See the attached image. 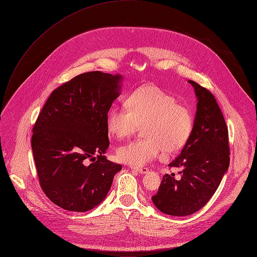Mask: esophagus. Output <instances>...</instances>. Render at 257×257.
Returning a JSON list of instances; mask_svg holds the SVG:
<instances>
[{
  "label": "esophagus",
  "mask_w": 257,
  "mask_h": 257,
  "mask_svg": "<svg viewBox=\"0 0 257 257\" xmlns=\"http://www.w3.org/2000/svg\"><path fill=\"white\" fill-rule=\"evenodd\" d=\"M131 169L136 170V172L139 173L140 175H145V174L148 173V168L147 167H134V166H131Z\"/></svg>",
  "instance_id": "34e87169"
}]
</instances>
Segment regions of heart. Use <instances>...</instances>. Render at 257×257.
<instances>
[{"instance_id": "b5f03b06", "label": "heart", "mask_w": 257, "mask_h": 257, "mask_svg": "<svg viewBox=\"0 0 257 257\" xmlns=\"http://www.w3.org/2000/svg\"><path fill=\"white\" fill-rule=\"evenodd\" d=\"M126 106L127 109L117 106L109 109L108 131L122 139L144 123L142 131L146 137L118 147L117 156L122 162L143 165L156 158L163 148L174 153L187 142L193 127L192 113L160 88L147 85L136 90L126 100Z\"/></svg>"}]
</instances>
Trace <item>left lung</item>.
<instances>
[{
  "label": "left lung",
  "instance_id": "8db88e82",
  "mask_svg": "<svg viewBox=\"0 0 257 257\" xmlns=\"http://www.w3.org/2000/svg\"><path fill=\"white\" fill-rule=\"evenodd\" d=\"M197 97L192 132L180 155L168 164L179 176L166 174L151 198L163 214L188 216L202 209L217 191L230 163L228 129L215 97L189 80Z\"/></svg>",
  "mask_w": 257,
  "mask_h": 257
}]
</instances>
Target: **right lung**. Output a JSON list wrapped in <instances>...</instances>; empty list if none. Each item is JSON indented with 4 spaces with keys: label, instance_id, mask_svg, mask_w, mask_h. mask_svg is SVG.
<instances>
[{
    "label": "right lung",
    "instance_id": "add662e5",
    "mask_svg": "<svg viewBox=\"0 0 257 257\" xmlns=\"http://www.w3.org/2000/svg\"><path fill=\"white\" fill-rule=\"evenodd\" d=\"M122 81L119 73L98 70L76 75L51 93L37 118L31 146L39 183L66 211L99 206L122 169L104 155L110 145L106 116Z\"/></svg>",
    "mask_w": 257,
    "mask_h": 257
}]
</instances>
